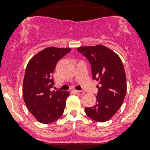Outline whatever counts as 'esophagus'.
I'll return each instance as SVG.
<instances>
[{
  "label": "esophagus",
  "mask_w": 150,
  "mask_h": 150,
  "mask_svg": "<svg viewBox=\"0 0 150 150\" xmlns=\"http://www.w3.org/2000/svg\"><path fill=\"white\" fill-rule=\"evenodd\" d=\"M75 92L76 94L79 95V96H82L84 94V91H75Z\"/></svg>",
  "instance_id": "obj_1"
}]
</instances>
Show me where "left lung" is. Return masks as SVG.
I'll list each match as a JSON object with an SVG mask.
<instances>
[{"mask_svg":"<svg viewBox=\"0 0 150 150\" xmlns=\"http://www.w3.org/2000/svg\"><path fill=\"white\" fill-rule=\"evenodd\" d=\"M78 51L91 65L92 78L99 81L96 103L85 112L96 122L110 120L121 107L127 90L126 76L119 56L102 45L82 46Z\"/></svg>","mask_w":150,"mask_h":150,"instance_id":"obj_1","label":"left lung"}]
</instances>
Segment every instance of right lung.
I'll list each match as a JSON object with an SVG mask.
<instances>
[{"label":"right lung","mask_w":150,"mask_h":150,"mask_svg":"<svg viewBox=\"0 0 150 150\" xmlns=\"http://www.w3.org/2000/svg\"><path fill=\"white\" fill-rule=\"evenodd\" d=\"M71 48L48 47L29 61L23 81V98L28 110L41 123L58 120L64 112L68 91H53L52 73L57 62Z\"/></svg>","instance_id":"add662e5"}]
</instances>
